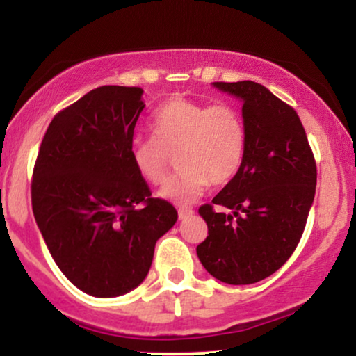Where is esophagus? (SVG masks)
I'll list each match as a JSON object with an SVG mask.
<instances>
[{"mask_svg":"<svg viewBox=\"0 0 356 356\" xmlns=\"http://www.w3.org/2000/svg\"><path fill=\"white\" fill-rule=\"evenodd\" d=\"M192 214H194V211L191 207H181L179 209V219H189Z\"/></svg>","mask_w":356,"mask_h":356,"instance_id":"esophagus-1","label":"esophagus"}]
</instances>
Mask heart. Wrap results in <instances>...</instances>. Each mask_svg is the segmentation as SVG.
I'll return each instance as SVG.
<instances>
[{
	"mask_svg": "<svg viewBox=\"0 0 356 356\" xmlns=\"http://www.w3.org/2000/svg\"><path fill=\"white\" fill-rule=\"evenodd\" d=\"M150 130L154 138L134 142L130 159L145 182L159 186L167 177L169 154L177 150L175 164L181 170L161 191V197L175 204L194 202L211 182H229L246 155V125L227 102L207 105L174 97L157 108Z\"/></svg>",
	"mask_w": 356,
	"mask_h": 356,
	"instance_id": "obj_1",
	"label": "heart"
}]
</instances>
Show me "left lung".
<instances>
[{"label": "left lung", "mask_w": 356, "mask_h": 356, "mask_svg": "<svg viewBox=\"0 0 356 356\" xmlns=\"http://www.w3.org/2000/svg\"><path fill=\"white\" fill-rule=\"evenodd\" d=\"M243 100L246 155L238 174L212 199L231 215L199 207L207 238L197 256L207 273L227 284H252L293 254L316 191V162L295 108L256 81H214Z\"/></svg>", "instance_id": "1"}]
</instances>
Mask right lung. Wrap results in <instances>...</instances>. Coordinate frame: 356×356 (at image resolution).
Listing matches in <instances>:
<instances>
[{
    "label": "right lung",
    "mask_w": 356,
    "mask_h": 356,
    "mask_svg": "<svg viewBox=\"0 0 356 356\" xmlns=\"http://www.w3.org/2000/svg\"><path fill=\"white\" fill-rule=\"evenodd\" d=\"M144 90L105 85L53 117L31 181L35 220L56 266L97 298L132 291L177 211L130 159Z\"/></svg>",
    "instance_id": "right-lung-1"
}]
</instances>
